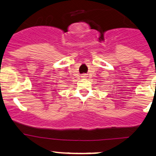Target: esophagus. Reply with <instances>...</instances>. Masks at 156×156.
<instances>
[{
	"instance_id": "esophagus-1",
	"label": "esophagus",
	"mask_w": 156,
	"mask_h": 156,
	"mask_svg": "<svg viewBox=\"0 0 156 156\" xmlns=\"http://www.w3.org/2000/svg\"><path fill=\"white\" fill-rule=\"evenodd\" d=\"M82 78H86L87 77V76H86V74H82Z\"/></svg>"
}]
</instances>
